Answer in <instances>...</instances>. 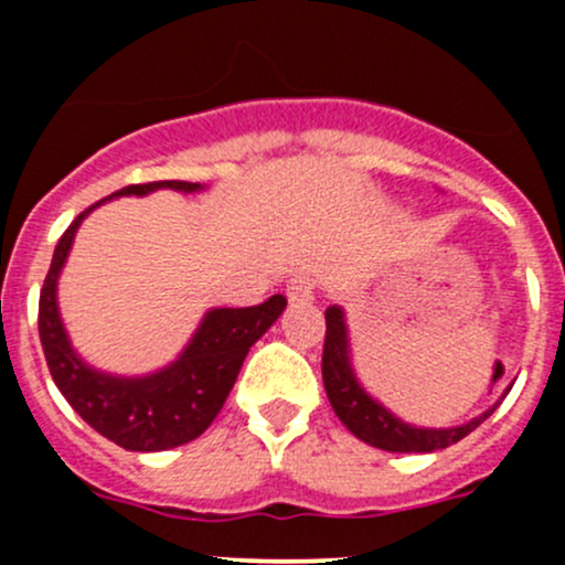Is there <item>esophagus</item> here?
Returning a JSON list of instances; mask_svg holds the SVG:
<instances>
[{
  "label": "esophagus",
  "instance_id": "esophagus-1",
  "mask_svg": "<svg viewBox=\"0 0 565 565\" xmlns=\"http://www.w3.org/2000/svg\"><path fill=\"white\" fill-rule=\"evenodd\" d=\"M287 298L289 303H311L315 300V278L311 276H295L287 284Z\"/></svg>",
  "mask_w": 565,
  "mask_h": 565
}]
</instances>
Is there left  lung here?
I'll return each instance as SVG.
<instances>
[{
  "instance_id": "8db88e82",
  "label": "left lung",
  "mask_w": 565,
  "mask_h": 565,
  "mask_svg": "<svg viewBox=\"0 0 565 565\" xmlns=\"http://www.w3.org/2000/svg\"><path fill=\"white\" fill-rule=\"evenodd\" d=\"M322 380L324 393H328L330 404H333L341 424H344L358 440L393 454H429L454 446L461 437L470 435L472 429H478V426L494 413V407H498V404H494L492 409H487L483 415L472 418L470 424L451 426V429H418V426H409L404 424V420H398L396 415H391L383 404L374 402V398L358 385L350 366V350H347L344 311H341L339 306H330V309L324 311Z\"/></svg>"
}]
</instances>
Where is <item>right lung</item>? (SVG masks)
Listing matches in <instances>:
<instances>
[{
	"instance_id": "right-lung-1",
	"label": "right lung",
	"mask_w": 565,
	"mask_h": 565,
	"mask_svg": "<svg viewBox=\"0 0 565 565\" xmlns=\"http://www.w3.org/2000/svg\"><path fill=\"white\" fill-rule=\"evenodd\" d=\"M156 188L191 193L199 191V182H139L111 196H130V193L145 196ZM106 199L95 202L93 207L104 204ZM93 207L84 210L60 237L49 276L40 289L38 330L51 377L67 404L95 431L117 443L119 448L167 451V448L196 440L224 407L250 344L259 341V335L276 322L287 306V298L273 295L265 303L248 306V309H213L199 324L185 352L172 366L150 377H111V374L95 372L76 358L62 328L60 311H56V278L65 265L78 224Z\"/></svg>"
}]
</instances>
